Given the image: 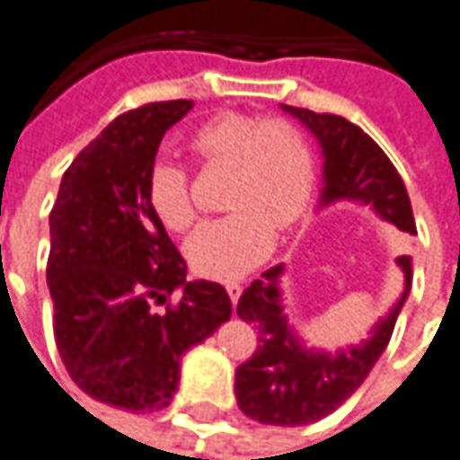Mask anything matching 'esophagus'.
<instances>
[{
	"instance_id": "34e87169",
	"label": "esophagus",
	"mask_w": 460,
	"mask_h": 460,
	"mask_svg": "<svg viewBox=\"0 0 460 460\" xmlns=\"http://www.w3.org/2000/svg\"><path fill=\"white\" fill-rule=\"evenodd\" d=\"M226 292H229L231 302L236 305V302H239V296H242V284H239V282H226Z\"/></svg>"
}]
</instances>
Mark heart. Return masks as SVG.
Instances as JSON below:
<instances>
[{"instance_id": "obj_1", "label": "heart", "mask_w": 460, "mask_h": 460, "mask_svg": "<svg viewBox=\"0 0 460 460\" xmlns=\"http://www.w3.org/2000/svg\"><path fill=\"white\" fill-rule=\"evenodd\" d=\"M204 168H229L224 218L206 221L186 242L190 270L208 279H236L270 256L274 226L287 229L307 211L314 155L305 133L287 120L224 112L189 138ZM148 204L168 231H186L196 218L189 171L158 161L148 176Z\"/></svg>"}]
</instances>
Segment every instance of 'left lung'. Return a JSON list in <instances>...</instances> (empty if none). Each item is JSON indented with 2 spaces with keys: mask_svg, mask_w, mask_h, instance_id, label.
<instances>
[{
  "mask_svg": "<svg viewBox=\"0 0 460 460\" xmlns=\"http://www.w3.org/2000/svg\"><path fill=\"white\" fill-rule=\"evenodd\" d=\"M282 111L295 115L320 140L324 155L322 204L348 199L373 206L377 217L395 224L401 231L415 234L413 208L401 173L362 128L330 112H312L292 105H282ZM398 267L405 274V289L398 305L375 324L365 342L335 355L305 348L289 327L279 292L282 264L267 270L252 287H246L239 296L236 314L259 330V348L236 367L234 393L242 413L264 426H307L348 401L387 348L395 320L411 292V256H398Z\"/></svg>",
  "mask_w": 460,
  "mask_h": 460,
  "instance_id": "obj_1",
  "label": "left lung"
}]
</instances>
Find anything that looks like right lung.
<instances>
[{
    "label": "right lung",
    "mask_w": 460,
    "mask_h": 460,
    "mask_svg": "<svg viewBox=\"0 0 460 460\" xmlns=\"http://www.w3.org/2000/svg\"><path fill=\"white\" fill-rule=\"evenodd\" d=\"M190 108L168 100L118 115L65 171L49 214L59 358L83 393L130 413L171 405L183 352L231 317L221 284L186 282V261L148 204L158 146ZM176 288L181 302L166 305Z\"/></svg>",
    "instance_id": "right-lung-1"
}]
</instances>
